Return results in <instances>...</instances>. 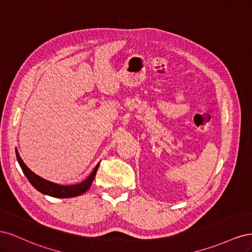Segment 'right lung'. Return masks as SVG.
I'll list each match as a JSON object with an SVG mask.
<instances>
[{
	"mask_svg": "<svg viewBox=\"0 0 252 252\" xmlns=\"http://www.w3.org/2000/svg\"><path fill=\"white\" fill-rule=\"evenodd\" d=\"M16 155H17V158H18V162L21 166V168H22L23 172H24V174L26 175L28 181L30 182V184H32L37 190V191H40L41 193L49 195V196H53V197H59V199H66V197L78 196V195L83 194L84 192H86L87 190L90 188L91 184H93L98 166H100V163L96 164L94 169L93 170V172L90 173L89 177L85 181L79 183V184L60 185V184H57V183H52L50 181L45 180V179L39 177V175L35 174L34 172H32L25 165V163L23 162V159L21 158L18 150H16Z\"/></svg>",
	"mask_w": 252,
	"mask_h": 252,
	"instance_id": "obj_1",
	"label": "right lung"
}]
</instances>
